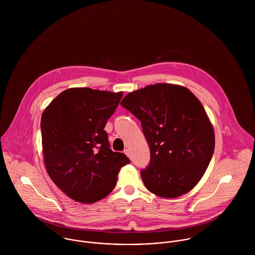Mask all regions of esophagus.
<instances>
[{
	"mask_svg": "<svg viewBox=\"0 0 255 255\" xmlns=\"http://www.w3.org/2000/svg\"><path fill=\"white\" fill-rule=\"evenodd\" d=\"M125 153H126V155H127L129 159H131V154H130V151H129L128 149H125Z\"/></svg>",
	"mask_w": 255,
	"mask_h": 255,
	"instance_id": "obj_1",
	"label": "esophagus"
}]
</instances>
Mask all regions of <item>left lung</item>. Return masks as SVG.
<instances>
[{"instance_id": "left-lung-1", "label": "left lung", "mask_w": 255, "mask_h": 255, "mask_svg": "<svg viewBox=\"0 0 255 255\" xmlns=\"http://www.w3.org/2000/svg\"><path fill=\"white\" fill-rule=\"evenodd\" d=\"M121 105L141 123L150 162L140 175L146 188L167 198L191 190L214 153L213 127L185 87L157 83L128 93Z\"/></svg>"}]
</instances>
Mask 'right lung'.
<instances>
[{
  "mask_svg": "<svg viewBox=\"0 0 255 255\" xmlns=\"http://www.w3.org/2000/svg\"><path fill=\"white\" fill-rule=\"evenodd\" d=\"M123 92L70 88L58 95L41 118L44 162L56 185L73 200L96 202L114 189L129 159L110 149L106 123Z\"/></svg>",
  "mask_w": 255,
  "mask_h": 255,
  "instance_id": "obj_1",
  "label": "right lung"
}]
</instances>
